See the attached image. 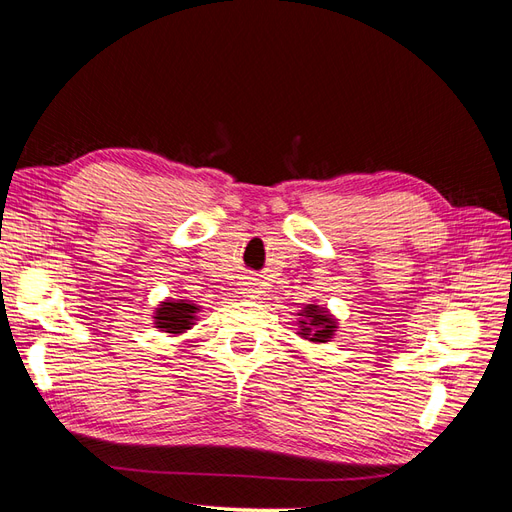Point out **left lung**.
Listing matches in <instances>:
<instances>
[{
  "label": "left lung",
  "instance_id": "1",
  "mask_svg": "<svg viewBox=\"0 0 512 512\" xmlns=\"http://www.w3.org/2000/svg\"><path fill=\"white\" fill-rule=\"evenodd\" d=\"M299 316H303V320H299L303 327L301 337L309 339V342H329L333 331L337 329L335 320L318 305H307Z\"/></svg>",
  "mask_w": 512,
  "mask_h": 512
}]
</instances>
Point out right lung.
<instances>
[{
    "label": "right lung",
    "instance_id": "obj_1",
    "mask_svg": "<svg viewBox=\"0 0 512 512\" xmlns=\"http://www.w3.org/2000/svg\"><path fill=\"white\" fill-rule=\"evenodd\" d=\"M196 305L192 303H183V301H164L158 312H156V327L166 331V333H183L185 329H190L194 324V314H196Z\"/></svg>",
    "mask_w": 512,
    "mask_h": 512
}]
</instances>
